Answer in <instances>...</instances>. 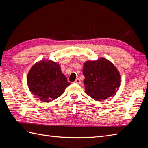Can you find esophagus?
<instances>
[{"instance_id": "esophagus-1", "label": "esophagus", "mask_w": 148, "mask_h": 148, "mask_svg": "<svg viewBox=\"0 0 148 148\" xmlns=\"http://www.w3.org/2000/svg\"><path fill=\"white\" fill-rule=\"evenodd\" d=\"M74 83L79 84L80 83H81V81H80V79L79 78H77V79H76V80L74 82Z\"/></svg>"}]
</instances>
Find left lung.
<instances>
[{
    "label": "left lung",
    "mask_w": 148,
    "mask_h": 148,
    "mask_svg": "<svg viewBox=\"0 0 148 148\" xmlns=\"http://www.w3.org/2000/svg\"><path fill=\"white\" fill-rule=\"evenodd\" d=\"M84 92L97 101L113 96L120 87V75L118 70L104 58L88 61L84 64Z\"/></svg>",
    "instance_id": "obj_1"
}]
</instances>
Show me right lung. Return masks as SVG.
Masks as SVG:
<instances>
[{
	"label": "right lung",
	"instance_id": "add662e5",
	"mask_svg": "<svg viewBox=\"0 0 148 148\" xmlns=\"http://www.w3.org/2000/svg\"><path fill=\"white\" fill-rule=\"evenodd\" d=\"M30 91L43 102H51L62 95L70 83L59 65L53 61H41L31 67L28 74Z\"/></svg>",
	"mask_w": 148,
	"mask_h": 148
}]
</instances>
